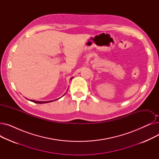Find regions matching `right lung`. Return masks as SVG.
Here are the masks:
<instances>
[{"mask_svg":"<svg viewBox=\"0 0 159 159\" xmlns=\"http://www.w3.org/2000/svg\"><path fill=\"white\" fill-rule=\"evenodd\" d=\"M72 79V78H71ZM54 101H55V100H54ZM45 101V102H42V101H33V100H31L30 101L31 102H33L35 103H38V104H43V103H48V102H51L52 101Z\"/></svg>","mask_w":159,"mask_h":159,"instance_id":"obj_1","label":"right lung"}]
</instances>
